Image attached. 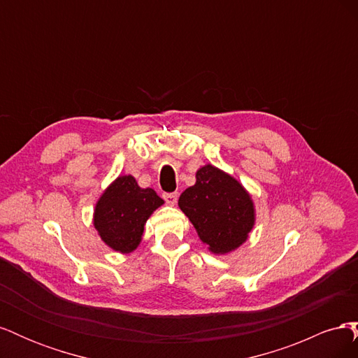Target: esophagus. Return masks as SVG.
Segmentation results:
<instances>
[{
    "mask_svg": "<svg viewBox=\"0 0 358 358\" xmlns=\"http://www.w3.org/2000/svg\"><path fill=\"white\" fill-rule=\"evenodd\" d=\"M164 200H166V203L167 204H170V206H175L176 203H178V197H179V194L178 192H166L164 196Z\"/></svg>",
    "mask_w": 358,
    "mask_h": 358,
    "instance_id": "1",
    "label": "esophagus"
}]
</instances>
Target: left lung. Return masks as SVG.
<instances>
[{
	"label": "left lung",
	"mask_w": 358,
	"mask_h": 358,
	"mask_svg": "<svg viewBox=\"0 0 358 358\" xmlns=\"http://www.w3.org/2000/svg\"><path fill=\"white\" fill-rule=\"evenodd\" d=\"M196 178V185L180 194L179 208L212 252H230L252 230V200L239 182L210 164L201 167Z\"/></svg>",
	"instance_id": "obj_1"
}]
</instances>
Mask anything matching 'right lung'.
I'll return each mask as SVG.
<instances>
[{
  "label": "right lung",
  "mask_w": 358,
  "mask_h": 358,
  "mask_svg": "<svg viewBox=\"0 0 358 358\" xmlns=\"http://www.w3.org/2000/svg\"><path fill=\"white\" fill-rule=\"evenodd\" d=\"M164 203L152 188H140L133 176L117 178L95 206L94 225L115 251L131 252L142 241L143 225Z\"/></svg>",
  "instance_id": "right-lung-1"
}]
</instances>
